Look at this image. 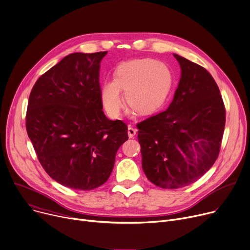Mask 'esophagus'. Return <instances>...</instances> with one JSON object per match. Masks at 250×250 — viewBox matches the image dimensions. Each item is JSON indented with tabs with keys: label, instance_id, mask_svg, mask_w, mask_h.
Instances as JSON below:
<instances>
[{
	"label": "esophagus",
	"instance_id": "esophagus-1",
	"mask_svg": "<svg viewBox=\"0 0 250 250\" xmlns=\"http://www.w3.org/2000/svg\"><path fill=\"white\" fill-rule=\"evenodd\" d=\"M136 133H137V129L133 128L131 126L128 127V136H129V138H133L134 136L136 135Z\"/></svg>",
	"mask_w": 250,
	"mask_h": 250
}]
</instances>
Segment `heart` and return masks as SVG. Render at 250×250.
<instances>
[{"mask_svg":"<svg viewBox=\"0 0 250 250\" xmlns=\"http://www.w3.org/2000/svg\"><path fill=\"white\" fill-rule=\"evenodd\" d=\"M172 74L164 63L153 59L134 60L122 64L115 73V80L102 87V102L112 117H118L127 104L141 114L157 110L167 99L172 88Z\"/></svg>","mask_w":250,"mask_h":250,"instance_id":"heart-1","label":"heart"}]
</instances>
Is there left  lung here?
Listing matches in <instances>:
<instances>
[{
	"instance_id": "obj_1",
	"label": "left lung",
	"mask_w": 250,
	"mask_h": 250,
	"mask_svg": "<svg viewBox=\"0 0 250 250\" xmlns=\"http://www.w3.org/2000/svg\"><path fill=\"white\" fill-rule=\"evenodd\" d=\"M181 78L164 112L137 123L142 168L158 187L176 189L197 181L216 161L225 126V106L213 77L173 54Z\"/></svg>"
}]
</instances>
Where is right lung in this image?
I'll return each instance as SVG.
<instances>
[{"instance_id": "1", "label": "right lung", "mask_w": 250, "mask_h": 250, "mask_svg": "<svg viewBox=\"0 0 250 250\" xmlns=\"http://www.w3.org/2000/svg\"><path fill=\"white\" fill-rule=\"evenodd\" d=\"M107 51L74 53L44 73L29 97L26 129L48 175L77 190L110 177L128 127L109 120L102 104L100 62Z\"/></svg>"}]
</instances>
